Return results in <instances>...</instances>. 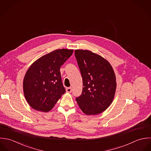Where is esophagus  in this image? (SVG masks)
Returning <instances> with one entry per match:
<instances>
[{"mask_svg": "<svg viewBox=\"0 0 151 151\" xmlns=\"http://www.w3.org/2000/svg\"><path fill=\"white\" fill-rule=\"evenodd\" d=\"M72 91V89L71 88H67L66 89V91L67 93H71Z\"/></svg>", "mask_w": 151, "mask_h": 151, "instance_id": "obj_1", "label": "esophagus"}]
</instances>
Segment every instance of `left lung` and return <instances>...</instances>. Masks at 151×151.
Listing matches in <instances>:
<instances>
[{
  "label": "left lung",
  "instance_id": "1",
  "mask_svg": "<svg viewBox=\"0 0 151 151\" xmlns=\"http://www.w3.org/2000/svg\"><path fill=\"white\" fill-rule=\"evenodd\" d=\"M75 55L83 79V90L76 100L86 115L103 113L111 104L116 91L114 70L101 56L89 50H76Z\"/></svg>",
  "mask_w": 151,
  "mask_h": 151
}]
</instances>
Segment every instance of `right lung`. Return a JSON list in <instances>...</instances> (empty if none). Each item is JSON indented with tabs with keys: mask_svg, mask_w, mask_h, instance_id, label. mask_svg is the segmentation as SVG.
I'll list each match as a JSON object with an SVG mask.
<instances>
[{
	"mask_svg": "<svg viewBox=\"0 0 151 151\" xmlns=\"http://www.w3.org/2000/svg\"><path fill=\"white\" fill-rule=\"evenodd\" d=\"M73 52V50H57L42 56L31 65L24 78L23 91L27 103L33 109L43 112L50 111L65 93L60 66Z\"/></svg>",
	"mask_w": 151,
	"mask_h": 151,
	"instance_id": "obj_1",
	"label": "right lung"
}]
</instances>
